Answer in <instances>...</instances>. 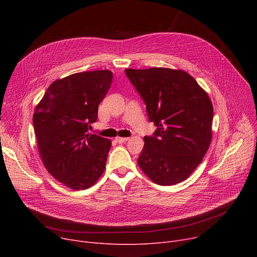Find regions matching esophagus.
<instances>
[{
  "label": "esophagus",
  "instance_id": "obj_1",
  "mask_svg": "<svg viewBox=\"0 0 257 257\" xmlns=\"http://www.w3.org/2000/svg\"><path fill=\"white\" fill-rule=\"evenodd\" d=\"M129 139L128 138H115V142L118 143V144H123V143H126Z\"/></svg>",
  "mask_w": 257,
  "mask_h": 257
}]
</instances>
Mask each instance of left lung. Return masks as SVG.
Returning <instances> with one entry per match:
<instances>
[{
	"instance_id": "1",
	"label": "left lung",
	"mask_w": 257,
	"mask_h": 257,
	"mask_svg": "<svg viewBox=\"0 0 257 257\" xmlns=\"http://www.w3.org/2000/svg\"><path fill=\"white\" fill-rule=\"evenodd\" d=\"M125 72L157 127L152 137L144 138L139 167L159 185L185 180L211 142L213 108L207 92L181 70L152 67Z\"/></svg>"
}]
</instances>
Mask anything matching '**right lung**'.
Here are the masks:
<instances>
[{"instance_id": "add662e5", "label": "right lung", "mask_w": 257, "mask_h": 257, "mask_svg": "<svg viewBox=\"0 0 257 257\" xmlns=\"http://www.w3.org/2000/svg\"><path fill=\"white\" fill-rule=\"evenodd\" d=\"M112 82L108 70L55 80L35 107L33 126L40 158L52 176L72 190H86L104 173L111 142L88 133Z\"/></svg>"}]
</instances>
